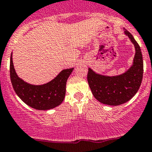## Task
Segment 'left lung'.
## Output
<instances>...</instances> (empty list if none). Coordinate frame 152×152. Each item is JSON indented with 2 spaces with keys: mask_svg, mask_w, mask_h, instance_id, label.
Masks as SVG:
<instances>
[{
  "mask_svg": "<svg viewBox=\"0 0 152 152\" xmlns=\"http://www.w3.org/2000/svg\"><path fill=\"white\" fill-rule=\"evenodd\" d=\"M135 48L133 64L124 74L105 76L88 68L87 80L94 97L101 103L119 106L126 103L136 94L141 85L143 74V61L138 43L129 31H124Z\"/></svg>",
  "mask_w": 152,
  "mask_h": 152,
  "instance_id": "left-lung-1",
  "label": "left lung"
}]
</instances>
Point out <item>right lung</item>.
<instances>
[{"mask_svg": "<svg viewBox=\"0 0 152 152\" xmlns=\"http://www.w3.org/2000/svg\"><path fill=\"white\" fill-rule=\"evenodd\" d=\"M73 69H64L47 83L31 85L18 76L13 65L12 54L10 58V78L15 91L26 104L37 110H49L61 104L65 97L67 79Z\"/></svg>", "mask_w": 152, "mask_h": 152, "instance_id": "right-lung-1", "label": "right lung"}]
</instances>
